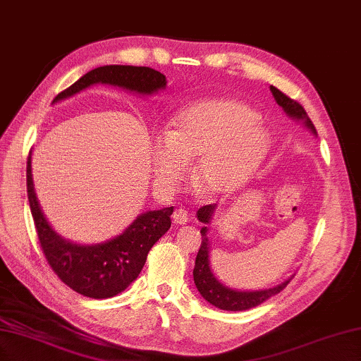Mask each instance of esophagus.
<instances>
[{
	"label": "esophagus",
	"mask_w": 361,
	"mask_h": 361,
	"mask_svg": "<svg viewBox=\"0 0 361 361\" xmlns=\"http://www.w3.org/2000/svg\"><path fill=\"white\" fill-rule=\"evenodd\" d=\"M190 220V215H188V210L183 209V207H179L174 210L173 214V221L176 224H187Z\"/></svg>",
	"instance_id": "obj_1"
}]
</instances>
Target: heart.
Wrapping results in <instances>:
<instances>
[{
	"label": "heart",
	"instance_id": "b5f03b06",
	"mask_svg": "<svg viewBox=\"0 0 361 361\" xmlns=\"http://www.w3.org/2000/svg\"><path fill=\"white\" fill-rule=\"evenodd\" d=\"M269 133L253 108L237 100H209L178 114L173 130L149 140L152 173L165 187L176 185L198 161L195 180L207 193L237 188L259 166Z\"/></svg>",
	"mask_w": 361,
	"mask_h": 361
}]
</instances>
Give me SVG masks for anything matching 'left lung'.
I'll list each match as a JSON object with an SVG mask.
<instances>
[{
	"instance_id": "left-lung-1",
	"label": "left lung",
	"mask_w": 361,
	"mask_h": 361,
	"mask_svg": "<svg viewBox=\"0 0 361 361\" xmlns=\"http://www.w3.org/2000/svg\"><path fill=\"white\" fill-rule=\"evenodd\" d=\"M270 91L274 94V97L276 100V104L283 106V110L286 111L290 118L300 119L305 122V126L310 127L312 132L316 133V127L312 124L311 119L308 118L305 108L298 104L297 100L290 99L286 94L281 92L278 87L270 86ZM215 206L209 204V206H202L198 210V219L202 223H209L210 216L214 214ZM193 280L196 288H198L200 294L206 298V300L214 305V307L220 308V310H226V311H243V310H250L255 308L257 305H261L262 302L267 300L271 295L281 292L284 288L288 286L289 281L281 283L280 286L271 288V289H265V290H255V292H240V290H233L224 288L221 283L216 281V278L214 276L212 271H210V265H209V239H207V228L204 226L201 229V247L198 255H196V261H195V269H193Z\"/></svg>"
}]
</instances>
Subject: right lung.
<instances>
[{
  "label": "right lung",
  "mask_w": 361,
  "mask_h": 361,
  "mask_svg": "<svg viewBox=\"0 0 361 361\" xmlns=\"http://www.w3.org/2000/svg\"><path fill=\"white\" fill-rule=\"evenodd\" d=\"M110 83L152 94L166 86L165 75L151 67L104 66L83 75L53 102L73 96L94 83ZM26 192L40 250L54 274L78 294L91 298H108L119 294L137 280L147 253L171 226L173 207L149 210L113 240L100 245L71 243L54 233L39 207L31 179V160L26 161Z\"/></svg>",
  "instance_id": "1"
}]
</instances>
